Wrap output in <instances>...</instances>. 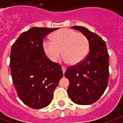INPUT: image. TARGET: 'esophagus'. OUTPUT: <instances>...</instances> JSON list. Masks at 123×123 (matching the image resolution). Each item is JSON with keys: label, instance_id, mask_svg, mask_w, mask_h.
<instances>
[{"label": "esophagus", "instance_id": "34e87169", "mask_svg": "<svg viewBox=\"0 0 123 123\" xmlns=\"http://www.w3.org/2000/svg\"><path fill=\"white\" fill-rule=\"evenodd\" d=\"M62 73H63V74H64L66 70V68L62 66Z\"/></svg>", "mask_w": 123, "mask_h": 123}]
</instances>
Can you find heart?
Instances as JSON below:
<instances>
[{
  "mask_svg": "<svg viewBox=\"0 0 123 123\" xmlns=\"http://www.w3.org/2000/svg\"><path fill=\"white\" fill-rule=\"evenodd\" d=\"M42 47L45 55L52 62L57 61L62 52L64 62L77 65L81 63L87 55L89 43L84 34L64 28L52 34V41L44 40Z\"/></svg>",
  "mask_w": 123,
  "mask_h": 123,
  "instance_id": "heart-1",
  "label": "heart"
}]
</instances>
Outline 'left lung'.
I'll use <instances>...</instances> for the list:
<instances>
[{"label": "left lung", "mask_w": 123, "mask_h": 123, "mask_svg": "<svg viewBox=\"0 0 123 123\" xmlns=\"http://www.w3.org/2000/svg\"><path fill=\"white\" fill-rule=\"evenodd\" d=\"M87 38L89 52L86 59L68 68L66 78L69 81L68 93L78 105H91L99 99L108 85L109 58L107 44L99 36L82 26L71 27Z\"/></svg>", "instance_id": "8db88e82"}]
</instances>
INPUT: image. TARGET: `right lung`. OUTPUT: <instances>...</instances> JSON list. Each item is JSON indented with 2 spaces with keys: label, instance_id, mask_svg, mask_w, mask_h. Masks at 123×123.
I'll return each instance as SVG.
<instances>
[{
  "label": "right lung",
  "instance_id": "1",
  "mask_svg": "<svg viewBox=\"0 0 123 123\" xmlns=\"http://www.w3.org/2000/svg\"><path fill=\"white\" fill-rule=\"evenodd\" d=\"M58 28L32 27L22 33L11 47L10 68L19 98L34 109L47 107L63 76L61 66L43 50L44 37Z\"/></svg>",
  "mask_w": 123,
  "mask_h": 123
}]
</instances>
